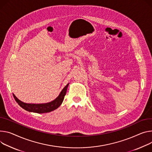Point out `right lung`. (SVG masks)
I'll list each match as a JSON object with an SVG mask.
<instances>
[{
  "label": "right lung",
  "instance_id": "add662e5",
  "mask_svg": "<svg viewBox=\"0 0 152 152\" xmlns=\"http://www.w3.org/2000/svg\"><path fill=\"white\" fill-rule=\"evenodd\" d=\"M69 83L62 89L58 97L51 102L45 104H27L22 102L18 99L16 96L13 94L14 98L15 99L17 103L24 110L30 112H34L37 113H48L57 109L62 103L65 95L66 94V90Z\"/></svg>",
  "mask_w": 152,
  "mask_h": 152
}]
</instances>
